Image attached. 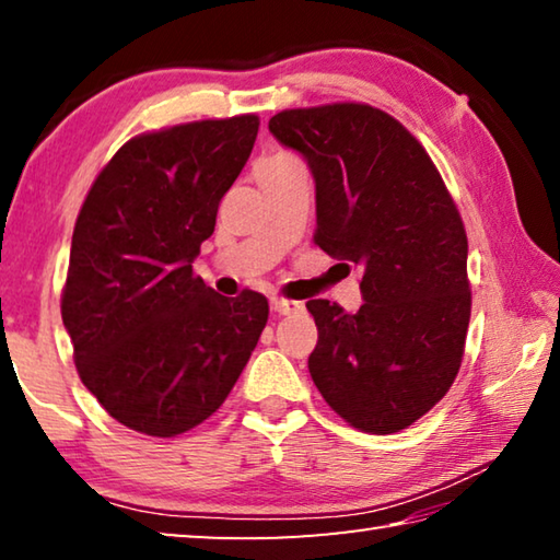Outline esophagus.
<instances>
[{
  "label": "esophagus",
  "instance_id": "obj_1",
  "mask_svg": "<svg viewBox=\"0 0 560 560\" xmlns=\"http://www.w3.org/2000/svg\"><path fill=\"white\" fill-rule=\"evenodd\" d=\"M303 308V303H299V301H289V299H283V296H273L271 299V311L277 316H289V314H299V311Z\"/></svg>",
  "mask_w": 560,
  "mask_h": 560
}]
</instances>
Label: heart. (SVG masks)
I'll return each mask as SVG.
<instances>
[{"instance_id":"obj_1","label":"heart","mask_w":560,"mask_h":560,"mask_svg":"<svg viewBox=\"0 0 560 560\" xmlns=\"http://www.w3.org/2000/svg\"><path fill=\"white\" fill-rule=\"evenodd\" d=\"M289 160H293L289 153H277V155H269V158H264L261 163H289Z\"/></svg>"}]
</instances>
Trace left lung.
I'll list each match as a JSON object with an SVG mask.
<instances>
[{
  "label": "left lung",
  "mask_w": 560,
  "mask_h": 560,
  "mask_svg": "<svg viewBox=\"0 0 560 560\" xmlns=\"http://www.w3.org/2000/svg\"><path fill=\"white\" fill-rule=\"evenodd\" d=\"M269 130L314 175V242L363 271L358 314L326 299L306 303L318 326L308 373L353 428H410L447 395L467 340L471 291L457 205L412 132L365 103L281 110Z\"/></svg>",
  "instance_id": "obj_1"
}]
</instances>
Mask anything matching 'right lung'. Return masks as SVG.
<instances>
[{
    "mask_svg": "<svg viewBox=\"0 0 560 560\" xmlns=\"http://www.w3.org/2000/svg\"><path fill=\"white\" fill-rule=\"evenodd\" d=\"M257 132L254 113L143 132L75 220L61 293L75 371L113 420L150 438L220 410L267 326L261 293L226 299L192 273Z\"/></svg>",
    "mask_w": 560,
    "mask_h": 560,
    "instance_id": "obj_1",
    "label": "right lung"
}]
</instances>
